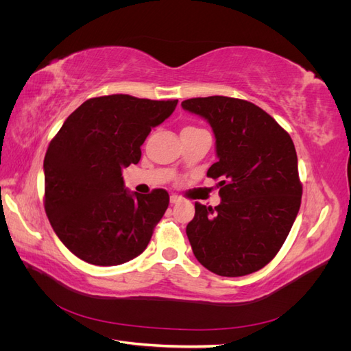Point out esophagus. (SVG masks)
<instances>
[{"mask_svg":"<svg viewBox=\"0 0 351 351\" xmlns=\"http://www.w3.org/2000/svg\"><path fill=\"white\" fill-rule=\"evenodd\" d=\"M180 200H182V197L178 195H171V197H169V202H171V204H178Z\"/></svg>","mask_w":351,"mask_h":351,"instance_id":"esophagus-1","label":"esophagus"}]
</instances>
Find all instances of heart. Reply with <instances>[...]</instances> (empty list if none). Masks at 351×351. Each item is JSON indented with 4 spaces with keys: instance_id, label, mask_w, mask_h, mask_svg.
<instances>
[{
    "instance_id": "1",
    "label": "heart",
    "mask_w": 351,
    "mask_h": 351,
    "mask_svg": "<svg viewBox=\"0 0 351 351\" xmlns=\"http://www.w3.org/2000/svg\"><path fill=\"white\" fill-rule=\"evenodd\" d=\"M184 130H199V129H197V127H192V125H190V127H186Z\"/></svg>"
}]
</instances>
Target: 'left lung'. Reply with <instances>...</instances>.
Instances as JSON below:
<instances>
[{
	"mask_svg": "<svg viewBox=\"0 0 351 351\" xmlns=\"http://www.w3.org/2000/svg\"><path fill=\"white\" fill-rule=\"evenodd\" d=\"M204 117L217 139L221 204L196 202L186 232L196 259L221 277L262 269L281 249L302 204L297 154L290 134L249 101L228 97L182 102Z\"/></svg>",
	"mask_w": 351,
	"mask_h": 351,
	"instance_id": "obj_1",
	"label": "left lung"
}]
</instances>
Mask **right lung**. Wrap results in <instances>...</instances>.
Masks as SVG:
<instances>
[{"label": "right lung", "mask_w": 351, "mask_h": 351, "mask_svg": "<svg viewBox=\"0 0 351 351\" xmlns=\"http://www.w3.org/2000/svg\"><path fill=\"white\" fill-rule=\"evenodd\" d=\"M177 102L123 93L90 98L51 141L44 159L45 212L58 239L82 261L120 265L151 241L168 208V192L130 195L121 169L141 161L147 134Z\"/></svg>", "instance_id": "1"}]
</instances>
